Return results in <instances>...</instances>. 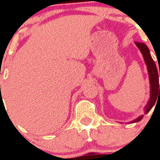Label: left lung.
Masks as SVG:
<instances>
[{
  "mask_svg": "<svg viewBox=\"0 0 160 160\" xmlns=\"http://www.w3.org/2000/svg\"><path fill=\"white\" fill-rule=\"evenodd\" d=\"M135 44L136 45V46L139 49L140 52H141L142 54L143 58H144L145 63L147 66L148 73H149V77L150 98L149 101H148L147 104H146V107L144 108L145 114H146L150 110H151L152 108L154 106L156 100L158 99V97H159V95L160 94V85L159 83V73L160 75V70L159 71L157 70L156 63H155L154 60H153L152 58L149 49V48L147 47V46H146L145 43L138 42H135ZM159 89H160L159 91L158 90ZM142 118L143 115H141L138 118H137L136 119L132 121V122H128V123L138 122H139V121H141L142 119Z\"/></svg>",
  "mask_w": 160,
  "mask_h": 160,
  "instance_id": "obj_1",
  "label": "left lung"
}]
</instances>
